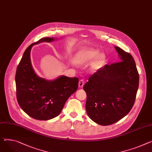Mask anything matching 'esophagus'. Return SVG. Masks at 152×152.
I'll return each instance as SVG.
<instances>
[{"instance_id": "34e87169", "label": "esophagus", "mask_w": 152, "mask_h": 152, "mask_svg": "<svg viewBox=\"0 0 152 152\" xmlns=\"http://www.w3.org/2000/svg\"><path fill=\"white\" fill-rule=\"evenodd\" d=\"M84 84H85V80L84 79H80L79 80V87L80 88H82L84 86Z\"/></svg>"}]
</instances>
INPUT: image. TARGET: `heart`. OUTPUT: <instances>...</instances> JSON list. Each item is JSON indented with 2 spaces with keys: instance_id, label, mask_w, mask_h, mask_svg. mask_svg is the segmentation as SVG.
<instances>
[{
  "instance_id": "1",
  "label": "heart",
  "mask_w": 152,
  "mask_h": 152,
  "mask_svg": "<svg viewBox=\"0 0 152 152\" xmlns=\"http://www.w3.org/2000/svg\"><path fill=\"white\" fill-rule=\"evenodd\" d=\"M99 53L98 50L92 48H86L79 51L73 58V62L76 64L83 65L88 64L96 58ZM104 61V56L100 55L93 64L94 68H98L102 65Z\"/></svg>"
}]
</instances>
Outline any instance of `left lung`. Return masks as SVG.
Masks as SVG:
<instances>
[{"label": "left lung", "mask_w": 152, "mask_h": 152, "mask_svg": "<svg viewBox=\"0 0 152 152\" xmlns=\"http://www.w3.org/2000/svg\"><path fill=\"white\" fill-rule=\"evenodd\" d=\"M115 48L120 61L99 68L83 87L87 113L103 126L112 125L129 113L139 87V76L133 57L119 47Z\"/></svg>", "instance_id": "8db88e82"}]
</instances>
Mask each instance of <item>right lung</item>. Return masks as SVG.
<instances>
[{"label":"right lung","mask_w":152,"mask_h":152,"mask_svg":"<svg viewBox=\"0 0 152 152\" xmlns=\"http://www.w3.org/2000/svg\"><path fill=\"white\" fill-rule=\"evenodd\" d=\"M54 38H42L25 50L15 75L16 98L21 108L30 117L47 120L57 117L68 98L78 88L79 79L62 76L54 80H46L35 73L30 61L33 45L51 42Z\"/></svg>","instance_id":"1"}]
</instances>
